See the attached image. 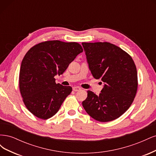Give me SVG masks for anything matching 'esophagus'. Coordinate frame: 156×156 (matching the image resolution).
I'll list each match as a JSON object with an SVG mask.
<instances>
[{"label": "esophagus", "mask_w": 156, "mask_h": 156, "mask_svg": "<svg viewBox=\"0 0 156 156\" xmlns=\"http://www.w3.org/2000/svg\"><path fill=\"white\" fill-rule=\"evenodd\" d=\"M81 88H80V87H73V90L75 91V92L79 91V90H81Z\"/></svg>", "instance_id": "esophagus-1"}]
</instances>
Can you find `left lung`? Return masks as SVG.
I'll list each match as a JSON object with an SVG mask.
<instances>
[{"mask_svg": "<svg viewBox=\"0 0 156 156\" xmlns=\"http://www.w3.org/2000/svg\"><path fill=\"white\" fill-rule=\"evenodd\" d=\"M89 69L104 86L100 95L88 90L82 104L94 119L114 120L128 109L137 90V72L133 59L119 47L108 42L82 43Z\"/></svg>", "mask_w": 156, "mask_h": 156, "instance_id": "1", "label": "left lung"}]
</instances>
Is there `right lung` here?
<instances>
[{"label":"right lung","instance_id":"obj_1","mask_svg":"<svg viewBox=\"0 0 156 156\" xmlns=\"http://www.w3.org/2000/svg\"><path fill=\"white\" fill-rule=\"evenodd\" d=\"M83 51L76 42L53 40L37 44L26 53L21 65L20 89L25 106L34 116L46 120L58 111L72 88L56 84L54 77L62 75Z\"/></svg>","mask_w":156,"mask_h":156}]
</instances>
